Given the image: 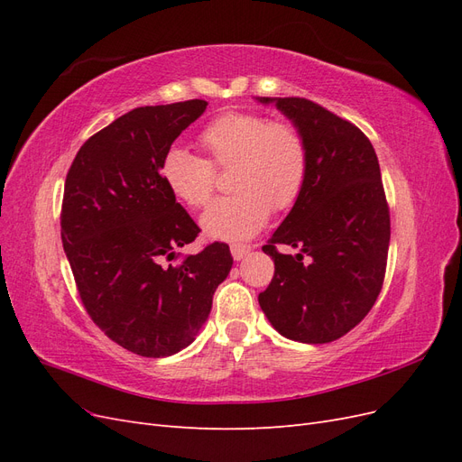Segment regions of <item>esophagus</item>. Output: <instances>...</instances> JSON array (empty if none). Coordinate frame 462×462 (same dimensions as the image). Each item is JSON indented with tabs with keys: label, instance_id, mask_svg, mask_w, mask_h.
<instances>
[{
	"label": "esophagus",
	"instance_id": "esophagus-1",
	"mask_svg": "<svg viewBox=\"0 0 462 462\" xmlns=\"http://www.w3.org/2000/svg\"><path fill=\"white\" fill-rule=\"evenodd\" d=\"M248 253H250V246H246V245H231V256H233L236 262L243 260Z\"/></svg>",
	"mask_w": 462,
	"mask_h": 462
}]
</instances>
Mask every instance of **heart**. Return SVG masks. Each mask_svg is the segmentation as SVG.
Returning <instances> with one entry per match:
<instances>
[{
    "label": "heart",
    "instance_id": "b5f03b06",
    "mask_svg": "<svg viewBox=\"0 0 462 462\" xmlns=\"http://www.w3.org/2000/svg\"><path fill=\"white\" fill-rule=\"evenodd\" d=\"M208 160L180 146L165 152L162 179L177 200L190 208L209 202L216 171L233 167L229 187L235 194L209 206L200 226L216 241H243L256 235L277 212L300 197L309 150L304 136L289 121H270L250 111H229L200 133Z\"/></svg>",
    "mask_w": 462,
    "mask_h": 462
}]
</instances>
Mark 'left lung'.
<instances>
[{
  "label": "left lung",
  "instance_id": "obj_1",
  "mask_svg": "<svg viewBox=\"0 0 462 462\" xmlns=\"http://www.w3.org/2000/svg\"><path fill=\"white\" fill-rule=\"evenodd\" d=\"M256 100L275 104L309 150L300 197L262 246L275 273L260 309L287 339L331 343L365 319L383 285L391 226L380 163L368 136L326 107L306 97ZM277 244L300 254H279Z\"/></svg>",
  "mask_w": 462,
  "mask_h": 462
}]
</instances>
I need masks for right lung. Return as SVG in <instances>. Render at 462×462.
<instances>
[{
	"label": "right lung",
	"instance_id": "right-lung-1",
	"mask_svg": "<svg viewBox=\"0 0 462 462\" xmlns=\"http://www.w3.org/2000/svg\"><path fill=\"white\" fill-rule=\"evenodd\" d=\"M206 106L129 111L80 146L65 179L61 241L80 300L111 341L148 358L194 341L233 265L226 243L171 263L200 229L165 187L162 162Z\"/></svg>",
	"mask_w": 462,
	"mask_h": 462
}]
</instances>
